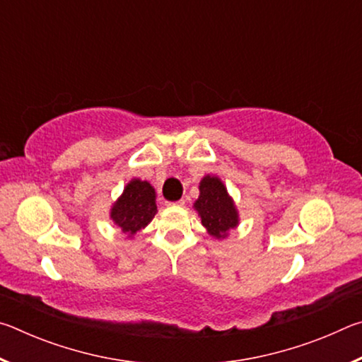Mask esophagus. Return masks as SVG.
Segmentation results:
<instances>
[{
	"mask_svg": "<svg viewBox=\"0 0 362 362\" xmlns=\"http://www.w3.org/2000/svg\"><path fill=\"white\" fill-rule=\"evenodd\" d=\"M185 203H187L185 199H179L177 203H173V206H185Z\"/></svg>",
	"mask_w": 362,
	"mask_h": 362,
	"instance_id": "obj_1",
	"label": "esophagus"
}]
</instances>
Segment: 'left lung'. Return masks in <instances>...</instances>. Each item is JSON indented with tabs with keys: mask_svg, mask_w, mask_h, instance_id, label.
Segmentation results:
<instances>
[{
	"mask_svg": "<svg viewBox=\"0 0 362 362\" xmlns=\"http://www.w3.org/2000/svg\"><path fill=\"white\" fill-rule=\"evenodd\" d=\"M193 207L207 233L216 240L228 238L230 230L240 225V214L235 201L217 175L207 174L201 179L199 196Z\"/></svg>",
	"mask_w": 362,
	"mask_h": 362,
	"instance_id": "left-lung-1",
	"label": "left lung"
}]
</instances>
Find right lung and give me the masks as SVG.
Here are the masks:
<instances>
[{
	"instance_id": "obj_1",
	"label": "right lung",
	"mask_w": 362,
	"mask_h": 362,
	"mask_svg": "<svg viewBox=\"0 0 362 362\" xmlns=\"http://www.w3.org/2000/svg\"><path fill=\"white\" fill-rule=\"evenodd\" d=\"M156 192L150 182L132 179L110 209V218L132 240L156 216Z\"/></svg>"
}]
</instances>
